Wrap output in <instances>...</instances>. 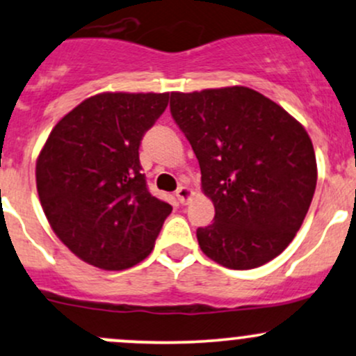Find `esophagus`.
Returning a JSON list of instances; mask_svg holds the SVG:
<instances>
[{"instance_id": "obj_1", "label": "esophagus", "mask_w": 356, "mask_h": 356, "mask_svg": "<svg viewBox=\"0 0 356 356\" xmlns=\"http://www.w3.org/2000/svg\"><path fill=\"white\" fill-rule=\"evenodd\" d=\"M193 194H194L193 189H189V187L186 186H181L177 191H175V197L179 199L181 204H187V202L191 201V197H193Z\"/></svg>"}]
</instances>
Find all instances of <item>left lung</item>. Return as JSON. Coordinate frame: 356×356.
Wrapping results in <instances>:
<instances>
[{
    "label": "left lung",
    "mask_w": 356,
    "mask_h": 356,
    "mask_svg": "<svg viewBox=\"0 0 356 356\" xmlns=\"http://www.w3.org/2000/svg\"><path fill=\"white\" fill-rule=\"evenodd\" d=\"M170 115L214 204L213 222L196 232L202 252L233 270L280 255L299 232L318 181L302 124L243 86L170 92Z\"/></svg>",
    "instance_id": "left-lung-1"
}]
</instances>
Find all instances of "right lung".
Here are the masks:
<instances>
[{
  "instance_id": "right-lung-1",
  "label": "right lung",
  "mask_w": 356,
  "mask_h": 356,
  "mask_svg": "<svg viewBox=\"0 0 356 356\" xmlns=\"http://www.w3.org/2000/svg\"><path fill=\"white\" fill-rule=\"evenodd\" d=\"M169 92H103L54 127L37 160L42 208L81 260L123 270L154 248L172 206L148 191L140 165L143 135L165 111Z\"/></svg>"
}]
</instances>
